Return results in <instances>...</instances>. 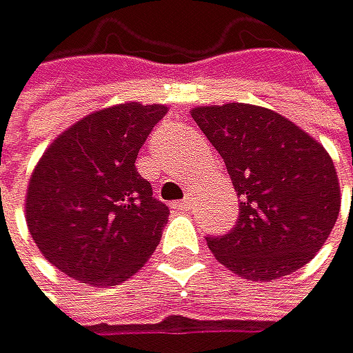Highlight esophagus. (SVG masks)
Segmentation results:
<instances>
[{
	"label": "esophagus",
	"mask_w": 353,
	"mask_h": 353,
	"mask_svg": "<svg viewBox=\"0 0 353 353\" xmlns=\"http://www.w3.org/2000/svg\"><path fill=\"white\" fill-rule=\"evenodd\" d=\"M172 210H174V212H190V210H192V201H190V199L176 201V203H172Z\"/></svg>",
	"instance_id": "esophagus-1"
}]
</instances>
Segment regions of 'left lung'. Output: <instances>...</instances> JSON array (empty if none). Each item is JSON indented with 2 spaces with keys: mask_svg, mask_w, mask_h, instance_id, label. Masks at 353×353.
I'll list each match as a JSON object with an SVG mask.
<instances>
[{
  "mask_svg": "<svg viewBox=\"0 0 353 353\" xmlns=\"http://www.w3.org/2000/svg\"><path fill=\"white\" fill-rule=\"evenodd\" d=\"M192 117L223 157L240 199L234 229L207 238L216 260L251 281L284 277L310 262L341 210L336 170L323 146L253 104L199 106Z\"/></svg>",
  "mask_w": 353,
  "mask_h": 353,
  "instance_id": "1",
  "label": "left lung"
}]
</instances>
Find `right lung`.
I'll list each match as a JSON object with an SVG mask.
<instances>
[{"label":"right lung","instance_id":"add662e5","mask_svg":"<svg viewBox=\"0 0 353 353\" xmlns=\"http://www.w3.org/2000/svg\"><path fill=\"white\" fill-rule=\"evenodd\" d=\"M163 115L161 104L111 106L83 117L41 157L28 185L26 220L61 273L115 286L157 249L170 210L152 196L135 159Z\"/></svg>","mask_w":353,"mask_h":353}]
</instances>
